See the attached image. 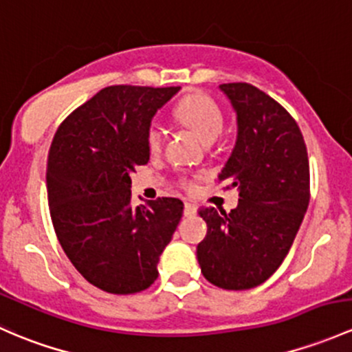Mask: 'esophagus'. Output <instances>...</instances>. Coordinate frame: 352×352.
Returning a JSON list of instances; mask_svg holds the SVG:
<instances>
[{
    "label": "esophagus",
    "instance_id": "1",
    "mask_svg": "<svg viewBox=\"0 0 352 352\" xmlns=\"http://www.w3.org/2000/svg\"><path fill=\"white\" fill-rule=\"evenodd\" d=\"M195 212H197V207L194 204H190V202H186V204H184V216H195Z\"/></svg>",
    "mask_w": 352,
    "mask_h": 352
}]
</instances>
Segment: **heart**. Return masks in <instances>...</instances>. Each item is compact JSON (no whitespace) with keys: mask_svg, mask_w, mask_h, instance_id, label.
<instances>
[{"mask_svg":"<svg viewBox=\"0 0 352 352\" xmlns=\"http://www.w3.org/2000/svg\"><path fill=\"white\" fill-rule=\"evenodd\" d=\"M173 116L184 126L190 128L204 143H210L221 135L224 128V116L217 102L202 92H192L180 99L173 108ZM164 143V131L158 124L151 123L146 129V146L151 153L160 151ZM184 188L192 187V180L187 177L180 179Z\"/></svg>","mask_w":352,"mask_h":352,"instance_id":"b5f03b06","label":"heart"}]
</instances>
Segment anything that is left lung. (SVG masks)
<instances>
[{"instance_id":"left-lung-1","label":"left lung","mask_w":352,"mask_h":352,"mask_svg":"<svg viewBox=\"0 0 352 352\" xmlns=\"http://www.w3.org/2000/svg\"><path fill=\"white\" fill-rule=\"evenodd\" d=\"M238 114V140L219 173L239 190L231 212L201 207L207 234L197 260L207 282L224 290L261 285L282 265L310 201L307 146L297 121L248 82L221 84Z\"/></svg>"}]
</instances>
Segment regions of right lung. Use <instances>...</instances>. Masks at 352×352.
I'll list each match as a JSON object with an SVG mask.
<instances>
[{"label":"right lung","mask_w":352,"mask_h":352,"mask_svg":"<svg viewBox=\"0 0 352 352\" xmlns=\"http://www.w3.org/2000/svg\"><path fill=\"white\" fill-rule=\"evenodd\" d=\"M180 87L109 86L65 118L52 140L47 194L62 250L94 287L114 295L146 290L184 202L135 207L129 173L146 165V129Z\"/></svg>","instance_id":"add662e5"}]
</instances>
